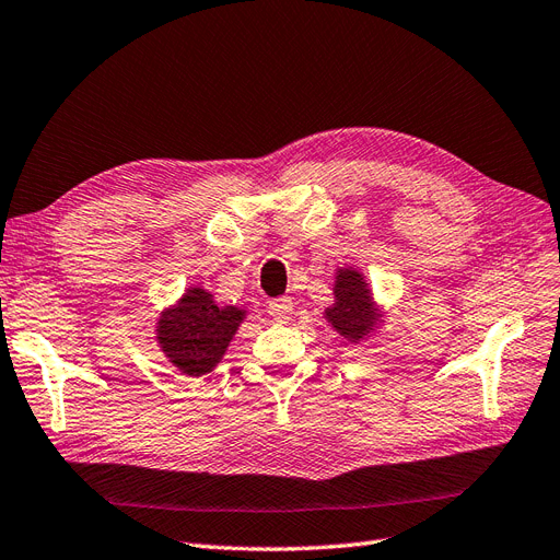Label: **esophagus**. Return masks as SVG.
Masks as SVG:
<instances>
[{"mask_svg": "<svg viewBox=\"0 0 560 560\" xmlns=\"http://www.w3.org/2000/svg\"><path fill=\"white\" fill-rule=\"evenodd\" d=\"M267 314L277 323H288L293 316V300L291 298H277L267 304Z\"/></svg>", "mask_w": 560, "mask_h": 560, "instance_id": "1", "label": "esophagus"}]
</instances>
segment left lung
<instances>
[{
  "mask_svg": "<svg viewBox=\"0 0 560 560\" xmlns=\"http://www.w3.org/2000/svg\"><path fill=\"white\" fill-rule=\"evenodd\" d=\"M332 295L335 302L325 308L323 318L346 341L358 346L385 325V308L376 302L364 272L358 267H337Z\"/></svg>",
  "mask_w": 560,
  "mask_h": 560,
  "instance_id": "1",
  "label": "left lung"
}]
</instances>
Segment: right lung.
<instances>
[{
  "label": "right lung",
  "instance_id": "obj_1",
  "mask_svg": "<svg viewBox=\"0 0 560 560\" xmlns=\"http://www.w3.org/2000/svg\"><path fill=\"white\" fill-rule=\"evenodd\" d=\"M246 306L221 304L200 283L165 306L154 323L159 350L179 374L205 376L223 360L246 318Z\"/></svg>",
  "mask_w": 560,
  "mask_h": 560
}]
</instances>
